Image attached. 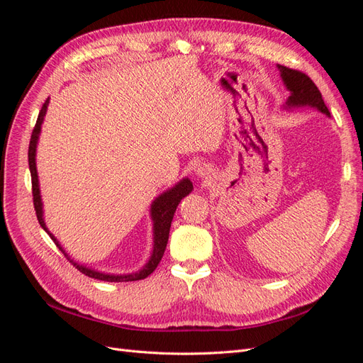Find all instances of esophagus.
I'll list each match as a JSON object with an SVG mask.
<instances>
[{
    "label": "esophagus",
    "instance_id": "34e87169",
    "mask_svg": "<svg viewBox=\"0 0 363 363\" xmlns=\"http://www.w3.org/2000/svg\"><path fill=\"white\" fill-rule=\"evenodd\" d=\"M195 175H196V177H199V179L204 180V182H208V180H212L213 172H212L211 168H208V164L201 163V164H199V167L195 168Z\"/></svg>",
    "mask_w": 363,
    "mask_h": 363
}]
</instances>
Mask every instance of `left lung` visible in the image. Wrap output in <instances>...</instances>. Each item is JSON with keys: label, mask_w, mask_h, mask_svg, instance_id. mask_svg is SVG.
Returning a JSON list of instances; mask_svg holds the SVG:
<instances>
[{"label": "left lung", "mask_w": 363, "mask_h": 363, "mask_svg": "<svg viewBox=\"0 0 363 363\" xmlns=\"http://www.w3.org/2000/svg\"><path fill=\"white\" fill-rule=\"evenodd\" d=\"M277 68L280 71V77L284 87L289 91L288 100L283 106L286 111H291V108H296V107L309 106L316 108V111H320L321 113L330 116V112H328L327 106L324 104L321 92L318 91V87L309 77L300 71L281 67V65H277Z\"/></svg>", "instance_id": "left-lung-1"}]
</instances>
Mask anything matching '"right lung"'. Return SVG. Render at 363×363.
Instances as JSON below:
<instances>
[{
    "label": "right lung",
    "mask_w": 363,
    "mask_h": 363,
    "mask_svg": "<svg viewBox=\"0 0 363 363\" xmlns=\"http://www.w3.org/2000/svg\"><path fill=\"white\" fill-rule=\"evenodd\" d=\"M48 104H50V98L45 103H43V106L40 108L36 125H35V128H33L30 147H28V167H30L31 184H33V203H35V211H36L38 221H39L40 227L50 235V238L54 240V244L59 247V250L68 257V260L72 263V265L80 272L86 274L87 277L103 280V281H136V280H142V279L148 277L150 274L157 268L159 262L162 260L164 248H167V244H168L169 228H171L174 213H175V211H177V206L180 204V201L184 199V196L192 192V189H194L192 182L188 177H184L180 182L175 183L172 188L162 192L159 196H156V199L152 200V203L150 206V216L152 221V251H151V256H150L148 262L139 271L128 272V274H112V272L98 271L91 267L83 265V263H79L77 260H74L67 251H65V248L60 245L57 238L48 230V227L45 224V218H43V203H42V196H40L39 177H38V168H36V150H38V142H39L43 119H45V115H47Z\"/></svg>",
    "instance_id": "add662e5"
}]
</instances>
